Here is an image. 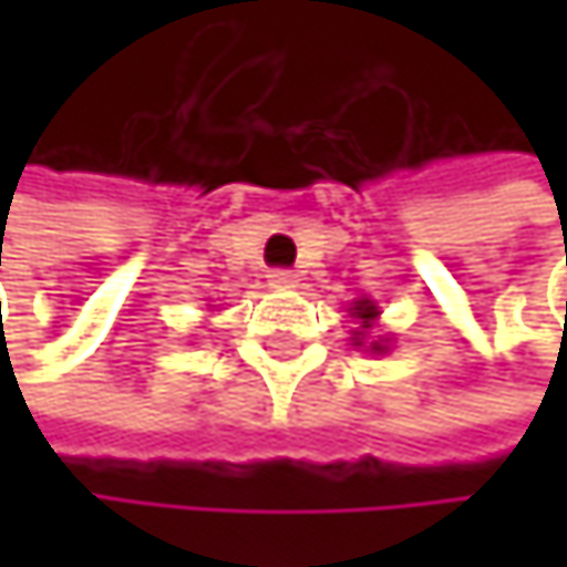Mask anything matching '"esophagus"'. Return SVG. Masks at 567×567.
<instances>
[{
  "instance_id": "obj_1",
  "label": "esophagus",
  "mask_w": 567,
  "mask_h": 567,
  "mask_svg": "<svg viewBox=\"0 0 567 567\" xmlns=\"http://www.w3.org/2000/svg\"><path fill=\"white\" fill-rule=\"evenodd\" d=\"M269 282H272V285H291V282H295V272H288V269H272V272H269Z\"/></svg>"
}]
</instances>
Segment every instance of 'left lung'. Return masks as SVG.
Wrapping results in <instances>:
<instances>
[{
    "instance_id": "1",
    "label": "left lung",
    "mask_w": 567,
    "mask_h": 567,
    "mask_svg": "<svg viewBox=\"0 0 567 567\" xmlns=\"http://www.w3.org/2000/svg\"><path fill=\"white\" fill-rule=\"evenodd\" d=\"M351 311H354V318H361V321H364V324H361V331H354V344H364V338H368V334H364V328H371V321L378 318V305H374V301H358ZM371 351L384 354L388 348H384L381 341H371Z\"/></svg>"
}]
</instances>
